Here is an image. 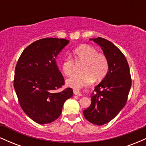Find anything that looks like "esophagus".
Masks as SVG:
<instances>
[{
  "instance_id": "34e87169",
  "label": "esophagus",
  "mask_w": 146,
  "mask_h": 146,
  "mask_svg": "<svg viewBox=\"0 0 146 146\" xmlns=\"http://www.w3.org/2000/svg\"><path fill=\"white\" fill-rule=\"evenodd\" d=\"M73 93H74V95H78V96H82V93H80V90H78V89L73 90Z\"/></svg>"
}]
</instances>
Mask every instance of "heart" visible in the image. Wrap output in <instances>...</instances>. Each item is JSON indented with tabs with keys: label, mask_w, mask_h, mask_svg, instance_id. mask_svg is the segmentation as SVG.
<instances>
[{
	"label": "heart",
	"mask_w": 146,
	"mask_h": 146,
	"mask_svg": "<svg viewBox=\"0 0 146 146\" xmlns=\"http://www.w3.org/2000/svg\"><path fill=\"white\" fill-rule=\"evenodd\" d=\"M73 60L71 58H65L62 62L63 73L71 76L75 71V61L82 64V74L75 75L66 80V84L74 88L89 84L94 80L100 81L106 76L108 71V62L106 57L98 53L96 48L87 44L80 45L72 52Z\"/></svg>",
	"instance_id": "heart-1"
}]
</instances>
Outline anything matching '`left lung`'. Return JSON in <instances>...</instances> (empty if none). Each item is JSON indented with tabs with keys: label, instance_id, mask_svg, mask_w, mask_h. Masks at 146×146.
Segmentation results:
<instances>
[{
	"label": "left lung",
	"instance_id": "left-lung-1",
	"mask_svg": "<svg viewBox=\"0 0 146 146\" xmlns=\"http://www.w3.org/2000/svg\"><path fill=\"white\" fill-rule=\"evenodd\" d=\"M100 45L108 62L105 78L90 95L91 104L83 111L90 123L102 125L108 123L124 107L131 87L130 68L124 55L111 42L102 38H90Z\"/></svg>",
	"mask_w": 146,
	"mask_h": 146
}]
</instances>
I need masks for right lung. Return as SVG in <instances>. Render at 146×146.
I'll use <instances>...</instances> for the list:
<instances>
[{"label":"right lung","mask_w":146,"mask_h":146,"mask_svg":"<svg viewBox=\"0 0 146 146\" xmlns=\"http://www.w3.org/2000/svg\"><path fill=\"white\" fill-rule=\"evenodd\" d=\"M69 40L46 38L23 51L15 68L14 86L22 109L39 124L53 122L61 115L65 101L73 96L71 88L62 91L64 79L56 58Z\"/></svg>","instance_id":"right-lung-1"}]
</instances>
